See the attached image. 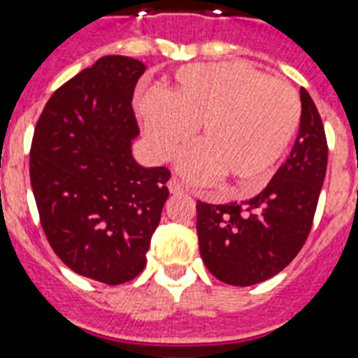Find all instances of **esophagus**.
I'll use <instances>...</instances> for the list:
<instances>
[{"mask_svg": "<svg viewBox=\"0 0 358 358\" xmlns=\"http://www.w3.org/2000/svg\"><path fill=\"white\" fill-rule=\"evenodd\" d=\"M169 189H170V194L173 195H179V194H185V186L181 185V181L177 179V177H172L169 181Z\"/></svg>", "mask_w": 358, "mask_h": 358, "instance_id": "esophagus-1", "label": "esophagus"}]
</instances>
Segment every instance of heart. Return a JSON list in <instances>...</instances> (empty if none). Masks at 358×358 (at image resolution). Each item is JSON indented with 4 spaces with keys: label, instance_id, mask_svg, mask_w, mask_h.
I'll return each instance as SVG.
<instances>
[{
    "label": "heart",
    "instance_id": "b5f03b06",
    "mask_svg": "<svg viewBox=\"0 0 358 358\" xmlns=\"http://www.w3.org/2000/svg\"><path fill=\"white\" fill-rule=\"evenodd\" d=\"M136 113L152 154L166 161L201 127V147L181 159L192 181L220 176L252 192L285 156L301 123L292 85L245 62L192 64L177 69L169 90H143Z\"/></svg>",
    "mask_w": 358,
    "mask_h": 358
}]
</instances>
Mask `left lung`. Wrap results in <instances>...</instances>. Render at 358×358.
<instances>
[{
  "instance_id": "left-lung-1",
  "label": "left lung",
  "mask_w": 358,
  "mask_h": 358,
  "mask_svg": "<svg viewBox=\"0 0 358 358\" xmlns=\"http://www.w3.org/2000/svg\"><path fill=\"white\" fill-rule=\"evenodd\" d=\"M327 164L324 125L301 87L299 134L267 188L231 204L197 201L199 249L208 271L235 287L262 283L283 271L308 238Z\"/></svg>"
}]
</instances>
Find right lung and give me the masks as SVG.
<instances>
[{
	"mask_svg": "<svg viewBox=\"0 0 358 358\" xmlns=\"http://www.w3.org/2000/svg\"><path fill=\"white\" fill-rule=\"evenodd\" d=\"M147 69L107 55L50 96L30 148V182L55 255L90 280L120 285L145 268L169 199L166 166L143 169L131 154L140 134L132 109Z\"/></svg>",
	"mask_w": 358,
	"mask_h": 358,
	"instance_id": "right-lung-1",
	"label": "right lung"
}]
</instances>
